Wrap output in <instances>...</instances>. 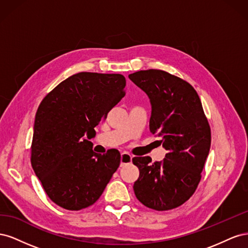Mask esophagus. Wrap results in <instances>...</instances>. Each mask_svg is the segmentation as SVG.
<instances>
[{"instance_id": "1", "label": "esophagus", "mask_w": 248, "mask_h": 248, "mask_svg": "<svg viewBox=\"0 0 248 248\" xmlns=\"http://www.w3.org/2000/svg\"><path fill=\"white\" fill-rule=\"evenodd\" d=\"M132 161V155L127 152L121 153V167L126 166V164H129Z\"/></svg>"}]
</instances>
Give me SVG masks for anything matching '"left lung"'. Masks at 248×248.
Returning a JSON list of instances; mask_svg holds the SVG:
<instances>
[{
	"label": "left lung",
	"mask_w": 248,
	"mask_h": 248,
	"mask_svg": "<svg viewBox=\"0 0 248 248\" xmlns=\"http://www.w3.org/2000/svg\"><path fill=\"white\" fill-rule=\"evenodd\" d=\"M129 78L149 96V128L167 150L161 161L133 157L140 170L133 184L146 207L166 211L181 206L198 188L211 146V129L200 97L186 80L157 69L140 70Z\"/></svg>",
	"instance_id": "8db88e82"
}]
</instances>
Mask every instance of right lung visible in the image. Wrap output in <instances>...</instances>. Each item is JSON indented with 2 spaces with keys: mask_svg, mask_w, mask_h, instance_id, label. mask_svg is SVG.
<instances>
[{
  "mask_svg": "<svg viewBox=\"0 0 248 248\" xmlns=\"http://www.w3.org/2000/svg\"><path fill=\"white\" fill-rule=\"evenodd\" d=\"M122 74L79 72L44 97L37 109L31 163L56 205L78 211L93 205L121 162L118 150L93 152L95 127L125 96Z\"/></svg>",
  "mask_w": 248,
  "mask_h": 248,
  "instance_id": "add662e5",
  "label": "right lung"
}]
</instances>
